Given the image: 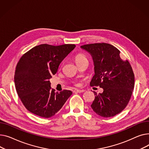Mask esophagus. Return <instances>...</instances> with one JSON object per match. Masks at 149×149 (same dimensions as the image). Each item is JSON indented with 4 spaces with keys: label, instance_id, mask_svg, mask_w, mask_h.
Listing matches in <instances>:
<instances>
[{
    "label": "esophagus",
    "instance_id": "34e87169",
    "mask_svg": "<svg viewBox=\"0 0 149 149\" xmlns=\"http://www.w3.org/2000/svg\"><path fill=\"white\" fill-rule=\"evenodd\" d=\"M84 90H78V89H75L73 90V93H82L84 92Z\"/></svg>",
    "mask_w": 149,
    "mask_h": 149
}]
</instances>
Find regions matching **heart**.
<instances>
[{"label": "heart", "mask_w": 149, "mask_h": 149, "mask_svg": "<svg viewBox=\"0 0 149 149\" xmlns=\"http://www.w3.org/2000/svg\"><path fill=\"white\" fill-rule=\"evenodd\" d=\"M85 59H87L85 57V56H84L82 54H79L75 58V61L76 63L80 62V61H82L83 60H85Z\"/></svg>", "instance_id": "b5f03b06"}]
</instances>
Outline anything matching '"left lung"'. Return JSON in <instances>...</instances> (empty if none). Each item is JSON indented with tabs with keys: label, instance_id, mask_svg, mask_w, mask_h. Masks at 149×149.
<instances>
[{
	"label": "left lung",
	"instance_id": "1",
	"mask_svg": "<svg viewBox=\"0 0 149 149\" xmlns=\"http://www.w3.org/2000/svg\"><path fill=\"white\" fill-rule=\"evenodd\" d=\"M93 58L94 73L91 86H99L102 93L94 92L95 99L91 107L97 115L111 117L127 106L135 82L132 68L127 60L120 58V51L108 43H94L81 46Z\"/></svg>",
	"mask_w": 149,
	"mask_h": 149
}]
</instances>
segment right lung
I'll use <instances>...</instances> for the list:
<instances>
[{
	"mask_svg": "<svg viewBox=\"0 0 149 149\" xmlns=\"http://www.w3.org/2000/svg\"><path fill=\"white\" fill-rule=\"evenodd\" d=\"M74 45L42 44L25 53L17 64L14 82L19 97L29 112L43 118L54 116L72 94L70 90L55 93L49 79Z\"/></svg>",
	"mask_w": 149,
	"mask_h": 149,
	"instance_id": "obj_1",
	"label": "right lung"
}]
</instances>
